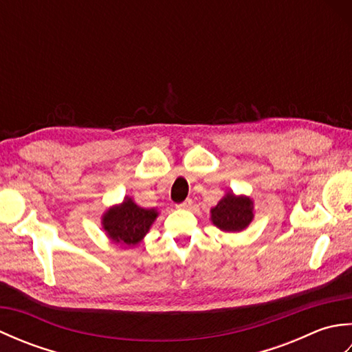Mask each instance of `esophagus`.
I'll return each mask as SVG.
<instances>
[{
  "mask_svg": "<svg viewBox=\"0 0 352 352\" xmlns=\"http://www.w3.org/2000/svg\"><path fill=\"white\" fill-rule=\"evenodd\" d=\"M177 207L182 208V210H189V208L192 207V199H186L182 204H178Z\"/></svg>",
  "mask_w": 352,
  "mask_h": 352,
  "instance_id": "1",
  "label": "esophagus"
}]
</instances>
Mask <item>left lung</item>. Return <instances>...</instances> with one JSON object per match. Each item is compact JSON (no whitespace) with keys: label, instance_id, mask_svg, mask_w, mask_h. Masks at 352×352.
<instances>
[{"label":"left lung","instance_id":"left-lung-1","mask_svg":"<svg viewBox=\"0 0 352 352\" xmlns=\"http://www.w3.org/2000/svg\"><path fill=\"white\" fill-rule=\"evenodd\" d=\"M254 219V201L246 195H236L228 190L214 207L210 208V221L226 233H239Z\"/></svg>","mask_w":352,"mask_h":352}]
</instances>
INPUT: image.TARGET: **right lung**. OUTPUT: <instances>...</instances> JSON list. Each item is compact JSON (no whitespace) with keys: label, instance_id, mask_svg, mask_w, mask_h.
I'll return each instance as SVG.
<instances>
[{"label":"right lung","instance_id":"right-lung-1","mask_svg":"<svg viewBox=\"0 0 352 352\" xmlns=\"http://www.w3.org/2000/svg\"><path fill=\"white\" fill-rule=\"evenodd\" d=\"M157 216V208L140 207L133 198L125 197L122 203L109 207L102 213L101 226L111 242L136 246L144 241Z\"/></svg>","mask_w":352,"mask_h":352}]
</instances>
